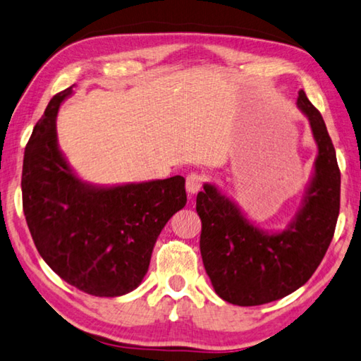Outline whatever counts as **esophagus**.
I'll return each instance as SVG.
<instances>
[{
    "instance_id": "obj_1",
    "label": "esophagus",
    "mask_w": 361,
    "mask_h": 361,
    "mask_svg": "<svg viewBox=\"0 0 361 361\" xmlns=\"http://www.w3.org/2000/svg\"><path fill=\"white\" fill-rule=\"evenodd\" d=\"M203 182H204V177L198 174V173H192L187 176V182H185V187H187V192L188 195H195L201 190V187H203Z\"/></svg>"
}]
</instances>
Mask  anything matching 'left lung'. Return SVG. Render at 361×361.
<instances>
[{
	"label": "left lung",
	"mask_w": 361,
	"mask_h": 361,
	"mask_svg": "<svg viewBox=\"0 0 361 361\" xmlns=\"http://www.w3.org/2000/svg\"><path fill=\"white\" fill-rule=\"evenodd\" d=\"M296 106L311 125L317 158L300 209L286 228H258L214 184H204L197 197L206 273L216 293L231 305L260 306L305 286L336 228L341 197L336 152L324 118L302 90Z\"/></svg>",
	"instance_id": "left-lung-1"
}]
</instances>
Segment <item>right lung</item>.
I'll return each instance as SVG.
<instances>
[{
	"label": "right lung",
	"mask_w": 361,
	"mask_h": 361,
	"mask_svg": "<svg viewBox=\"0 0 361 361\" xmlns=\"http://www.w3.org/2000/svg\"><path fill=\"white\" fill-rule=\"evenodd\" d=\"M73 87L49 101L25 147L23 212L39 255L69 286L122 296L142 282L168 220L187 203L185 179L93 185L69 166L56 139V114Z\"/></svg>",
	"instance_id": "right-lung-1"
}]
</instances>
